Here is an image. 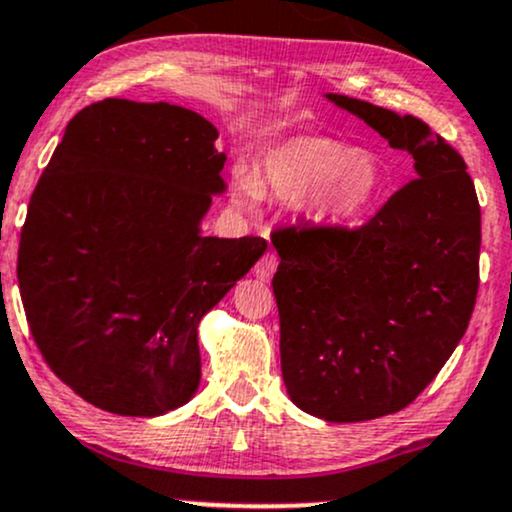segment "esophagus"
I'll return each mask as SVG.
<instances>
[{"instance_id":"34e87169","label":"esophagus","mask_w":512,"mask_h":512,"mask_svg":"<svg viewBox=\"0 0 512 512\" xmlns=\"http://www.w3.org/2000/svg\"><path fill=\"white\" fill-rule=\"evenodd\" d=\"M276 267H279V257H276V252H264L260 257V262L255 264V269H252V274L257 276L260 281H269L276 272Z\"/></svg>"}]
</instances>
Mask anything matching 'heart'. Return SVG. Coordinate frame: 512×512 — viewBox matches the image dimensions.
Returning a JSON list of instances; mask_svg holds the SVG:
<instances>
[{
  "instance_id": "b5f03b06",
  "label": "heart",
  "mask_w": 512,
  "mask_h": 512,
  "mask_svg": "<svg viewBox=\"0 0 512 512\" xmlns=\"http://www.w3.org/2000/svg\"><path fill=\"white\" fill-rule=\"evenodd\" d=\"M384 183V166L369 152L324 135H295L264 152L255 176L236 178V197L243 207H255L262 195H307L319 217L348 219L372 205Z\"/></svg>"
}]
</instances>
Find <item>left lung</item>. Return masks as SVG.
Segmentation results:
<instances>
[{
	"mask_svg": "<svg viewBox=\"0 0 512 512\" xmlns=\"http://www.w3.org/2000/svg\"><path fill=\"white\" fill-rule=\"evenodd\" d=\"M326 97L410 152L417 171L357 229L298 224L272 236L288 396L326 422H365L410 405L463 338L482 212L463 157L427 123Z\"/></svg>",
	"mask_w": 512,
	"mask_h": 512,
	"instance_id": "8db88e82",
	"label": "left lung"
}]
</instances>
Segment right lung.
<instances>
[{
	"label": "right lung",
	"mask_w": 512,
	"mask_h": 512,
	"mask_svg": "<svg viewBox=\"0 0 512 512\" xmlns=\"http://www.w3.org/2000/svg\"><path fill=\"white\" fill-rule=\"evenodd\" d=\"M217 128L169 102L80 109L28 205L18 288L42 357L95 408L155 417L200 384L197 324L267 240L202 236Z\"/></svg>",
	"instance_id": "right-lung-1"
}]
</instances>
